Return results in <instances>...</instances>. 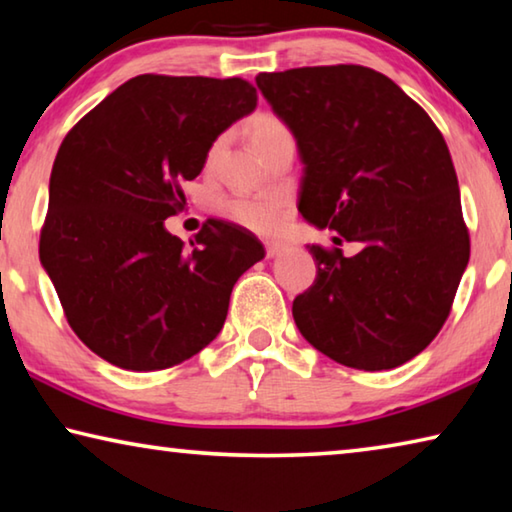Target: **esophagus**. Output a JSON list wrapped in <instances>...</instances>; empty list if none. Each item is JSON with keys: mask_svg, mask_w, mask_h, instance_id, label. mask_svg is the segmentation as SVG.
<instances>
[{"mask_svg": "<svg viewBox=\"0 0 512 512\" xmlns=\"http://www.w3.org/2000/svg\"><path fill=\"white\" fill-rule=\"evenodd\" d=\"M287 250V244H280V241H268L266 244V257H277Z\"/></svg>", "mask_w": 512, "mask_h": 512, "instance_id": "34e87169", "label": "esophagus"}]
</instances>
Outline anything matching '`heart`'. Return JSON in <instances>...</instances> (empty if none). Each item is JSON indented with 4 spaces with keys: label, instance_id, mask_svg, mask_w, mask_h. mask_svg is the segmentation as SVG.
Masks as SVG:
<instances>
[{
    "label": "heart",
    "instance_id": "heart-1",
    "mask_svg": "<svg viewBox=\"0 0 512 512\" xmlns=\"http://www.w3.org/2000/svg\"><path fill=\"white\" fill-rule=\"evenodd\" d=\"M280 133H287V126H284L282 119H277L273 115H262L253 121V128H250V137H253V144L255 142H262L268 140V137L273 135H280ZM223 146V140H216L210 149V155H207V160L214 162L216 155H219ZM230 214V219L244 225V228L259 232V235H271L277 228H280L282 223V207L273 198H266V196H239V198H232L225 207Z\"/></svg>",
    "mask_w": 512,
    "mask_h": 512
}]
</instances>
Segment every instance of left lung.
Here are the masks:
<instances>
[{
	"label": "left lung",
	"instance_id": "obj_1",
	"mask_svg": "<svg viewBox=\"0 0 512 512\" xmlns=\"http://www.w3.org/2000/svg\"><path fill=\"white\" fill-rule=\"evenodd\" d=\"M298 142V210L336 232L309 246L316 280L293 300L300 334L336 363L391 370L436 339L470 262L452 155L431 117L361 65L259 74ZM343 240L362 244L345 258Z\"/></svg>",
	"mask_w": 512,
	"mask_h": 512
}]
</instances>
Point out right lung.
Listing matches in <instances>:
<instances>
[{
	"label": "right lung",
	"mask_w": 512,
	"mask_h": 512,
	"mask_svg": "<svg viewBox=\"0 0 512 512\" xmlns=\"http://www.w3.org/2000/svg\"><path fill=\"white\" fill-rule=\"evenodd\" d=\"M255 106L257 90L237 76L142 74L60 144L40 262L69 327L112 366L164 370L201 352L221 332L235 282L264 257L230 221L207 219L189 246L164 228L212 142Z\"/></svg>",
	"instance_id": "add662e5"
}]
</instances>
